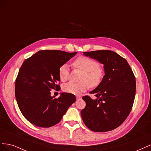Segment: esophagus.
<instances>
[{
	"label": "esophagus",
	"instance_id": "esophagus-1",
	"mask_svg": "<svg viewBox=\"0 0 151 151\" xmlns=\"http://www.w3.org/2000/svg\"><path fill=\"white\" fill-rule=\"evenodd\" d=\"M82 98V97L81 96H79V95H77L76 96V99L78 100V99H81Z\"/></svg>",
	"mask_w": 151,
	"mask_h": 151
}]
</instances>
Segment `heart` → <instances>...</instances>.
Wrapping results in <instances>:
<instances>
[{
    "label": "heart",
    "instance_id": "1",
    "mask_svg": "<svg viewBox=\"0 0 151 151\" xmlns=\"http://www.w3.org/2000/svg\"><path fill=\"white\" fill-rule=\"evenodd\" d=\"M74 65L84 71L82 77V82L73 83L70 82L64 85L63 91L66 93L80 94L82 92L86 91L89 84L91 86H98L102 80L103 72L100 68L99 63L93 59L86 57H80L77 58L74 62ZM69 68L67 64L62 65L59 68V77L60 80L64 81L67 80Z\"/></svg>",
    "mask_w": 151,
    "mask_h": 151
}]
</instances>
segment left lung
Wrapping results in <instances>:
<instances>
[{"mask_svg":"<svg viewBox=\"0 0 151 151\" xmlns=\"http://www.w3.org/2000/svg\"><path fill=\"white\" fill-rule=\"evenodd\" d=\"M84 55L103 65L104 76L91 94L86 96V107L81 116L86 127L94 132L116 129L125 120L131 111L135 95V78L125 58L111 50L83 52Z\"/></svg>","mask_w":151,"mask_h":151,"instance_id":"1","label":"left lung"}]
</instances>
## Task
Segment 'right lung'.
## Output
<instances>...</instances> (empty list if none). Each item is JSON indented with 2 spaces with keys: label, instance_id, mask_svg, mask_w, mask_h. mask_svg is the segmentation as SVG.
<instances>
[{
  "label": "right lung",
  "instance_id": "1",
  "mask_svg": "<svg viewBox=\"0 0 151 151\" xmlns=\"http://www.w3.org/2000/svg\"><path fill=\"white\" fill-rule=\"evenodd\" d=\"M77 52L41 50L24 60L16 81L15 96L21 112L32 124L48 128L56 125L76 101L75 95L50 91L60 89L59 68Z\"/></svg>",
  "mask_w": 151,
  "mask_h": 151
}]
</instances>
